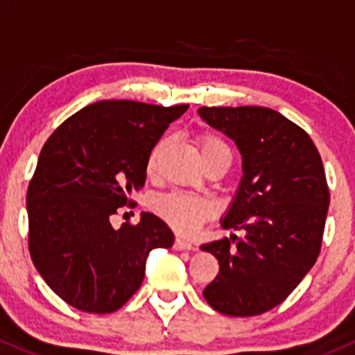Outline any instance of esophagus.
Masks as SVG:
<instances>
[{
	"label": "esophagus",
	"instance_id": "obj_1",
	"mask_svg": "<svg viewBox=\"0 0 355 355\" xmlns=\"http://www.w3.org/2000/svg\"><path fill=\"white\" fill-rule=\"evenodd\" d=\"M174 249H176V250H191L193 243L188 242V240L178 237L176 240H174Z\"/></svg>",
	"mask_w": 355,
	"mask_h": 355
}]
</instances>
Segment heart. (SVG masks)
I'll return each mask as SVG.
<instances>
[{
	"mask_svg": "<svg viewBox=\"0 0 355 355\" xmlns=\"http://www.w3.org/2000/svg\"><path fill=\"white\" fill-rule=\"evenodd\" d=\"M198 146H200L203 161H209L213 157H232L227 144L213 133L198 135ZM164 147H166V140L162 139L148 152L147 174L150 176L157 171ZM152 209L179 234H193L194 230L200 228L201 223L207 222L213 215V207L207 200L184 193H167L157 196L152 201Z\"/></svg>",
	"mask_w": 355,
	"mask_h": 355,
	"instance_id": "b5f03b06",
	"label": "heart"
}]
</instances>
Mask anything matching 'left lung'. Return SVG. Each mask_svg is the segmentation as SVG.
<instances>
[{
  "label": "left lung",
  "instance_id": "8db88e82",
  "mask_svg": "<svg viewBox=\"0 0 355 355\" xmlns=\"http://www.w3.org/2000/svg\"><path fill=\"white\" fill-rule=\"evenodd\" d=\"M200 116L237 144L243 176L222 227L245 237L201 245L220 272L205 288L213 310L254 316L281 304L313 268L322 249L330 194L313 140L262 106H201Z\"/></svg>",
  "mask_w": 355,
  "mask_h": 355
}]
</instances>
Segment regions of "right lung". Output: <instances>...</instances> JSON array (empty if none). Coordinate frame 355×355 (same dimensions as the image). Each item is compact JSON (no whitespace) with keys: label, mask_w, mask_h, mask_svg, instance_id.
<instances>
[{"label":"right lung","mask_w":355,"mask_h":355,"mask_svg":"<svg viewBox=\"0 0 355 355\" xmlns=\"http://www.w3.org/2000/svg\"><path fill=\"white\" fill-rule=\"evenodd\" d=\"M189 105L98 101L67 118L42 147L26 191L28 249L52 291L86 313H112L140 288L152 249H169L171 228L142 213L118 230L110 216L132 207L147 157Z\"/></svg>","instance_id":"obj_1"}]
</instances>
